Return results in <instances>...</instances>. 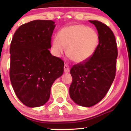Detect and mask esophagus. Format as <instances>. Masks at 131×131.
<instances>
[{"label":"esophagus","instance_id":"34e87169","mask_svg":"<svg viewBox=\"0 0 131 131\" xmlns=\"http://www.w3.org/2000/svg\"><path fill=\"white\" fill-rule=\"evenodd\" d=\"M64 73H68L70 71V67H69V65L68 64H64Z\"/></svg>","mask_w":131,"mask_h":131}]
</instances>
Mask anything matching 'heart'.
Segmentation results:
<instances>
[{"label":"heart","instance_id":"heart-1","mask_svg":"<svg viewBox=\"0 0 131 131\" xmlns=\"http://www.w3.org/2000/svg\"><path fill=\"white\" fill-rule=\"evenodd\" d=\"M99 42L97 32L92 28L82 25L64 27L53 39V48L58 55L64 53L72 61L81 63L94 53Z\"/></svg>","mask_w":131,"mask_h":131}]
</instances>
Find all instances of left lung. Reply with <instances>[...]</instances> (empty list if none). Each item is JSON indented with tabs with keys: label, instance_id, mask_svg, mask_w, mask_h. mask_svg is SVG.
<instances>
[{
	"label": "left lung",
	"instance_id": "1",
	"mask_svg": "<svg viewBox=\"0 0 131 131\" xmlns=\"http://www.w3.org/2000/svg\"><path fill=\"white\" fill-rule=\"evenodd\" d=\"M89 21L98 31L99 45L92 57L74 64L70 70L73 78L70 87L71 99L85 107L94 106L106 95L115 79L118 57L116 42L112 29L99 21Z\"/></svg>",
	"mask_w": 131,
	"mask_h": 131
}]
</instances>
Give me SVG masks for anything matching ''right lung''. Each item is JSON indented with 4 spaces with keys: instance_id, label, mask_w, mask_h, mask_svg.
<instances>
[{
    "instance_id": "obj_1",
    "label": "right lung",
    "mask_w": 131,
    "mask_h": 131,
    "mask_svg": "<svg viewBox=\"0 0 131 131\" xmlns=\"http://www.w3.org/2000/svg\"><path fill=\"white\" fill-rule=\"evenodd\" d=\"M54 23L52 20H34L23 24L12 40L10 81L19 100L29 107L44 105L53 82L63 73V61L49 50Z\"/></svg>"
}]
</instances>
